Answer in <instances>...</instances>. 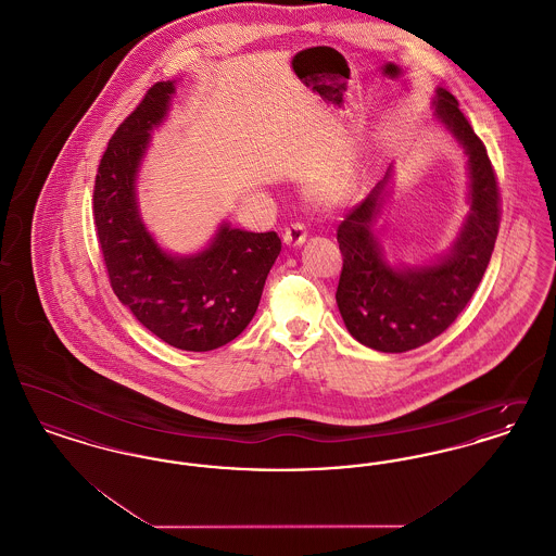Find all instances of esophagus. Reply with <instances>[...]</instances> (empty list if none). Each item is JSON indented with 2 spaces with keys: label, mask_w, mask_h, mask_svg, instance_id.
<instances>
[{
  "label": "esophagus",
  "mask_w": 556,
  "mask_h": 556,
  "mask_svg": "<svg viewBox=\"0 0 556 556\" xmlns=\"http://www.w3.org/2000/svg\"><path fill=\"white\" fill-rule=\"evenodd\" d=\"M306 241V227L300 223H293L283 231V243L290 248H300Z\"/></svg>",
  "instance_id": "1"
}]
</instances>
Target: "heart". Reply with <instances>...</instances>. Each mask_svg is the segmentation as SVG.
I'll use <instances>...</instances> for the list:
<instances>
[{"mask_svg":"<svg viewBox=\"0 0 556 556\" xmlns=\"http://www.w3.org/2000/svg\"><path fill=\"white\" fill-rule=\"evenodd\" d=\"M350 191H352V175L348 170H333L313 187V193L323 202H342L350 195Z\"/></svg>","mask_w":556,"mask_h":556,"instance_id":"heart-1","label":"heart"}]
</instances>
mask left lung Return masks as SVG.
<instances>
[{"label":"left lung","instance_id":"obj_1","mask_svg":"<svg viewBox=\"0 0 556 556\" xmlns=\"http://www.w3.org/2000/svg\"><path fill=\"white\" fill-rule=\"evenodd\" d=\"M433 116L465 150L469 170V212L448 252L424 265L388 261L377 223L392 166L338 227L344 268L336 302L350 336L377 352H408L446 331L476 293L498 236V189L485 146L444 87L435 89Z\"/></svg>","mask_w":556,"mask_h":556}]
</instances>
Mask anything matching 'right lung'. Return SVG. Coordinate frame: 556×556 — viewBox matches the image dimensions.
I'll use <instances>...</instances> for the list:
<instances>
[{"label": "right lung", "mask_w": 556, "mask_h": 556, "mask_svg": "<svg viewBox=\"0 0 556 556\" xmlns=\"http://www.w3.org/2000/svg\"><path fill=\"white\" fill-rule=\"evenodd\" d=\"M175 89L177 80L156 83L108 141L93 187V218L110 286L132 317L166 344L208 352L236 340L256 315L281 239L223 220L202 250L179 256L148 231L137 177Z\"/></svg>", "instance_id": "obj_1"}]
</instances>
